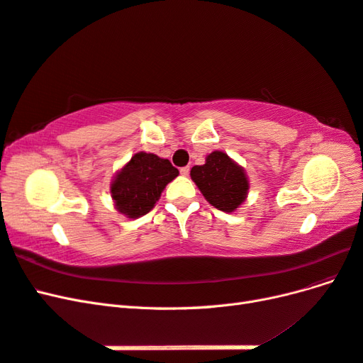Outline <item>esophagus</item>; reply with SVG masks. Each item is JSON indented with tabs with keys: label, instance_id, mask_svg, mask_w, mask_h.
<instances>
[{
	"label": "esophagus",
	"instance_id": "esophagus-1",
	"mask_svg": "<svg viewBox=\"0 0 363 363\" xmlns=\"http://www.w3.org/2000/svg\"><path fill=\"white\" fill-rule=\"evenodd\" d=\"M189 167H183V168H180V174L182 175H184V177H188V175H189Z\"/></svg>",
	"mask_w": 363,
	"mask_h": 363
}]
</instances>
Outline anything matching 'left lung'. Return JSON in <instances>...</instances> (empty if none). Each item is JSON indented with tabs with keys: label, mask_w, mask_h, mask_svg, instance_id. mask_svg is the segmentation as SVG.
<instances>
[{
	"label": "left lung",
	"mask_w": 363,
	"mask_h": 363,
	"mask_svg": "<svg viewBox=\"0 0 363 363\" xmlns=\"http://www.w3.org/2000/svg\"><path fill=\"white\" fill-rule=\"evenodd\" d=\"M191 179L208 203L227 213L245 201L250 188L245 169L223 151L211 152L204 164L194 167Z\"/></svg>",
	"instance_id": "8db88e82"
}]
</instances>
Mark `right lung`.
Wrapping results in <instances>:
<instances>
[{
    "instance_id": "obj_1",
    "label": "right lung",
    "mask_w": 363,
    "mask_h": 363,
    "mask_svg": "<svg viewBox=\"0 0 363 363\" xmlns=\"http://www.w3.org/2000/svg\"><path fill=\"white\" fill-rule=\"evenodd\" d=\"M179 175L168 159L139 151L112 180L111 194L119 213L136 219L148 213L163 189Z\"/></svg>"
}]
</instances>
